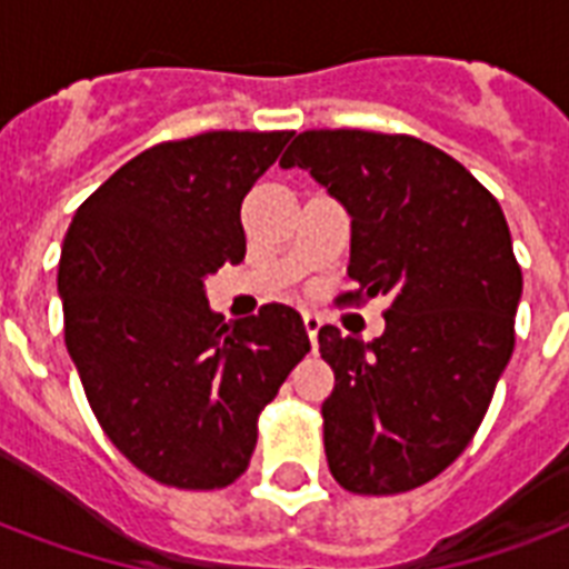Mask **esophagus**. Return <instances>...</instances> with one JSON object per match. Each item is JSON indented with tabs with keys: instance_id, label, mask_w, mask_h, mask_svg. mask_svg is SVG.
Listing matches in <instances>:
<instances>
[{
	"instance_id": "1",
	"label": "esophagus",
	"mask_w": 569,
	"mask_h": 569,
	"mask_svg": "<svg viewBox=\"0 0 569 569\" xmlns=\"http://www.w3.org/2000/svg\"><path fill=\"white\" fill-rule=\"evenodd\" d=\"M303 328H307V337H310L312 348L319 346V330H321V319L316 312H303Z\"/></svg>"
}]
</instances>
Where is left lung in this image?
<instances>
[{"label":"left lung","instance_id":"obj_1","mask_svg":"<svg viewBox=\"0 0 569 569\" xmlns=\"http://www.w3.org/2000/svg\"><path fill=\"white\" fill-rule=\"evenodd\" d=\"M280 168H303L351 214L355 292L387 298L372 342L319 330L333 369L325 451L351 493H405L467 449L513 355L522 271L502 206L460 162L413 136L310 129Z\"/></svg>","mask_w":569,"mask_h":569}]
</instances>
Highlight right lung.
<instances>
[{
  "instance_id": "1",
  "label": "right lung",
  "mask_w": 569,
  "mask_h": 569,
  "mask_svg": "<svg viewBox=\"0 0 569 569\" xmlns=\"http://www.w3.org/2000/svg\"><path fill=\"white\" fill-rule=\"evenodd\" d=\"M292 132H203L129 159L76 209L58 262L64 342L97 422L144 476L218 490L310 351L301 316L223 321L206 277L244 259L241 200Z\"/></svg>"
}]
</instances>
